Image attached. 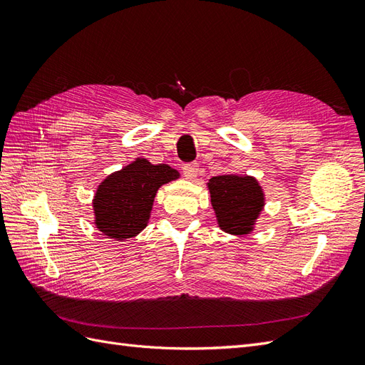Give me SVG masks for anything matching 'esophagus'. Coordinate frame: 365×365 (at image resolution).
I'll return each mask as SVG.
<instances>
[{"label": "esophagus", "instance_id": "esophagus-1", "mask_svg": "<svg viewBox=\"0 0 365 365\" xmlns=\"http://www.w3.org/2000/svg\"><path fill=\"white\" fill-rule=\"evenodd\" d=\"M197 169H200V165L197 163H189V164H184L182 168V173L187 180H195L196 175H197Z\"/></svg>", "mask_w": 365, "mask_h": 365}]
</instances>
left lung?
Listing matches in <instances>:
<instances>
[{
  "label": "left lung",
  "mask_w": 365,
  "mask_h": 365,
  "mask_svg": "<svg viewBox=\"0 0 365 365\" xmlns=\"http://www.w3.org/2000/svg\"><path fill=\"white\" fill-rule=\"evenodd\" d=\"M219 228L228 235L247 236L264 207V193L250 175H219L207 182Z\"/></svg>",
  "instance_id": "left-lung-1"
}]
</instances>
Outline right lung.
Masks as SVG:
<instances>
[{
	"label": "right lung",
	"mask_w": 365,
	"mask_h": 365,
	"mask_svg": "<svg viewBox=\"0 0 365 365\" xmlns=\"http://www.w3.org/2000/svg\"><path fill=\"white\" fill-rule=\"evenodd\" d=\"M180 178L168 164H152L135 158L98 184L94 200V224L105 236L126 240L145 230L153 200L161 185Z\"/></svg>",
	"instance_id": "right-lung-1"
}]
</instances>
